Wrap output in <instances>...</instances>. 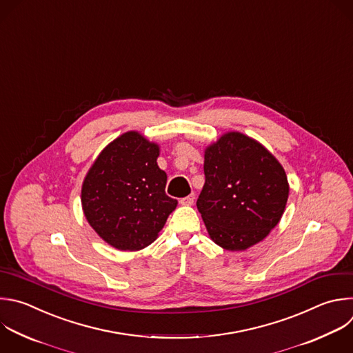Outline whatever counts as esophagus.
<instances>
[{"instance_id":"esophagus-1","label":"esophagus","mask_w":353,"mask_h":353,"mask_svg":"<svg viewBox=\"0 0 353 353\" xmlns=\"http://www.w3.org/2000/svg\"><path fill=\"white\" fill-rule=\"evenodd\" d=\"M194 199H195V195H194V194H190V195L181 198L179 202H180L183 206H191V205L194 203Z\"/></svg>"}]
</instances>
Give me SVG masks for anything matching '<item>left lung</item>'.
Here are the masks:
<instances>
[{"mask_svg": "<svg viewBox=\"0 0 353 353\" xmlns=\"http://www.w3.org/2000/svg\"><path fill=\"white\" fill-rule=\"evenodd\" d=\"M203 159L205 184L196 208L210 240L231 252L263 241L285 210L290 184L283 165L240 132L210 143Z\"/></svg>", "mask_w": 353, "mask_h": 353, "instance_id": "8db88e82", "label": "left lung"}]
</instances>
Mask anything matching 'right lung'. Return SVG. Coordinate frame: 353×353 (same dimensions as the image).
<instances>
[{
	"label": "right lung",
	"instance_id": "add662e5",
	"mask_svg": "<svg viewBox=\"0 0 353 353\" xmlns=\"http://www.w3.org/2000/svg\"><path fill=\"white\" fill-rule=\"evenodd\" d=\"M159 145L130 130L110 141L81 184L88 224L108 245L140 251L152 244L177 199L165 192L168 176L158 166Z\"/></svg>",
	"mask_w": 353,
	"mask_h": 353
}]
</instances>
